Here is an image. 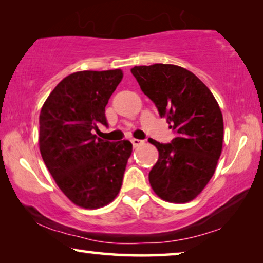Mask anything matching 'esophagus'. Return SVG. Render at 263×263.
I'll return each mask as SVG.
<instances>
[{"mask_svg":"<svg viewBox=\"0 0 263 263\" xmlns=\"http://www.w3.org/2000/svg\"><path fill=\"white\" fill-rule=\"evenodd\" d=\"M130 141H132L133 146H134V147H138V146L141 145V143H143L142 140H139V139H132Z\"/></svg>","mask_w":263,"mask_h":263,"instance_id":"34e87169","label":"esophagus"}]
</instances>
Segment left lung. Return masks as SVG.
I'll use <instances>...</instances> for the list:
<instances>
[{
  "label": "left lung",
  "instance_id": "left-lung-1",
  "mask_svg": "<svg viewBox=\"0 0 263 263\" xmlns=\"http://www.w3.org/2000/svg\"><path fill=\"white\" fill-rule=\"evenodd\" d=\"M132 74L176 135L170 143L148 139L159 152L151 186L167 202H189L210 182L221 154L220 107L207 86L182 67L157 63L132 68Z\"/></svg>",
  "mask_w": 263,
  "mask_h": 263
}]
</instances>
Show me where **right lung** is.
I'll return each instance as SVG.
<instances>
[{
    "mask_svg": "<svg viewBox=\"0 0 263 263\" xmlns=\"http://www.w3.org/2000/svg\"><path fill=\"white\" fill-rule=\"evenodd\" d=\"M123 73L77 71L50 93L39 116V149L56 184L86 210L106 206L120 193L133 145L110 142L93 130L107 125L105 106Z\"/></svg>",
    "mask_w": 263,
    "mask_h": 263,
    "instance_id": "1",
    "label": "right lung"
}]
</instances>
